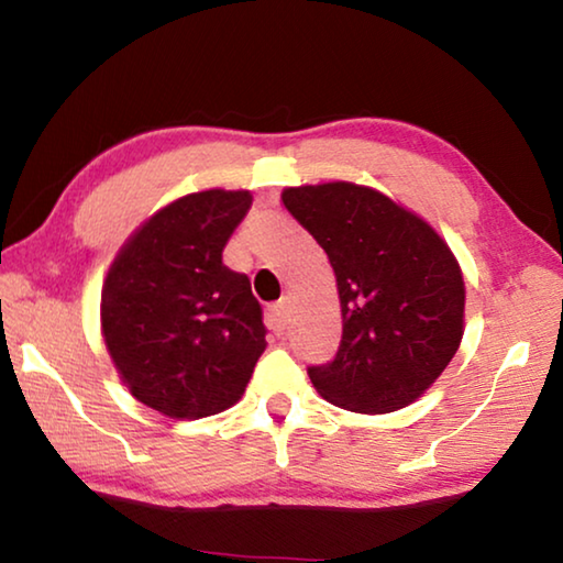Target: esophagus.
Segmentation results:
<instances>
[{
    "label": "esophagus",
    "instance_id": "1",
    "mask_svg": "<svg viewBox=\"0 0 563 563\" xmlns=\"http://www.w3.org/2000/svg\"><path fill=\"white\" fill-rule=\"evenodd\" d=\"M288 302H275L271 312H268V320H271V328L275 332H283L285 328H288Z\"/></svg>",
    "mask_w": 563,
    "mask_h": 563
}]
</instances>
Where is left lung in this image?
I'll return each instance as SVG.
<instances>
[{"mask_svg":"<svg viewBox=\"0 0 563 563\" xmlns=\"http://www.w3.org/2000/svg\"><path fill=\"white\" fill-rule=\"evenodd\" d=\"M290 216L335 271L342 340L308 367L328 402L385 415L444 373L464 335V278L440 233L375 188L332 180L283 190Z\"/></svg>","mask_w":563,"mask_h":563,"instance_id":"obj_1","label":"left lung"}]
</instances>
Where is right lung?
<instances>
[{
	"label": "right lung",
	"mask_w": 563,
	"mask_h": 563,
	"mask_svg": "<svg viewBox=\"0 0 563 563\" xmlns=\"http://www.w3.org/2000/svg\"><path fill=\"white\" fill-rule=\"evenodd\" d=\"M251 190L176 198L133 233L101 290V332L129 393L170 419L233 407L268 342L247 275L223 247Z\"/></svg>",
	"instance_id": "right-lung-1"
}]
</instances>
